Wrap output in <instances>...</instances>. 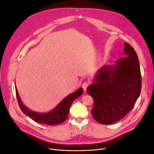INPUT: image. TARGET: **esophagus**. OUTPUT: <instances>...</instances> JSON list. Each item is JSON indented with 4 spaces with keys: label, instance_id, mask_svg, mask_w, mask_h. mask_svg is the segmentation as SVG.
<instances>
[{
    "label": "esophagus",
    "instance_id": "34e87169",
    "mask_svg": "<svg viewBox=\"0 0 154 154\" xmlns=\"http://www.w3.org/2000/svg\"><path fill=\"white\" fill-rule=\"evenodd\" d=\"M88 85V83L87 82H84L82 84V87L83 88V90H84V91H86V89H87Z\"/></svg>",
    "mask_w": 154,
    "mask_h": 154
}]
</instances>
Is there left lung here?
Returning <instances> with one entry per match:
<instances>
[{
	"instance_id": "8db88e82",
	"label": "left lung",
	"mask_w": 154,
	"mask_h": 154,
	"mask_svg": "<svg viewBox=\"0 0 154 154\" xmlns=\"http://www.w3.org/2000/svg\"><path fill=\"white\" fill-rule=\"evenodd\" d=\"M125 57L114 66H104L87 88L94 100L92 115L101 124L110 125L122 119L134 106L141 91V75L136 51L125 42Z\"/></svg>"
}]
</instances>
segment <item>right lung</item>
Returning <instances> with one entry per match:
<instances>
[{"label": "right lung", "mask_w": 154, "mask_h": 154, "mask_svg": "<svg viewBox=\"0 0 154 154\" xmlns=\"http://www.w3.org/2000/svg\"><path fill=\"white\" fill-rule=\"evenodd\" d=\"M15 90L18 105H19L22 112L29 116L30 118L37 123L49 125H55L64 122L67 119L70 109L69 108L72 102L77 97L82 95L83 93L82 88H78L77 91L65 97L53 110L49 112L41 113L36 112L32 111L27 109L21 101L16 86Z\"/></svg>", "instance_id": "obj_1"}]
</instances>
